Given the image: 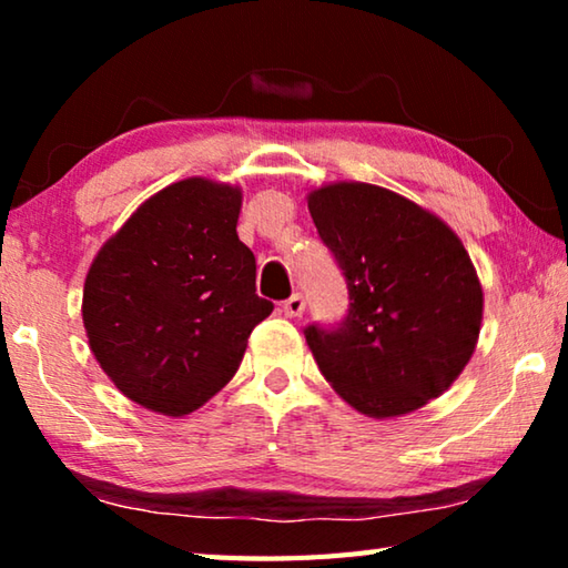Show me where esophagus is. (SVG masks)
<instances>
[{
    "label": "esophagus",
    "mask_w": 568,
    "mask_h": 568,
    "mask_svg": "<svg viewBox=\"0 0 568 568\" xmlns=\"http://www.w3.org/2000/svg\"><path fill=\"white\" fill-rule=\"evenodd\" d=\"M305 311V297L301 293H295L287 297V301L283 303V313L287 315V318H301Z\"/></svg>",
    "instance_id": "esophagus-1"
}]
</instances>
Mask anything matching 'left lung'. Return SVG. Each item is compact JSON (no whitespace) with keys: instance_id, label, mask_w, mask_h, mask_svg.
<instances>
[{"instance_id":"obj_1","label":"left lung","mask_w":568,"mask_h":568,"mask_svg":"<svg viewBox=\"0 0 568 568\" xmlns=\"http://www.w3.org/2000/svg\"><path fill=\"white\" fill-rule=\"evenodd\" d=\"M305 200L351 295L341 328L305 331L325 381L381 420L444 396L484 321V287L460 237L436 213L368 182H328Z\"/></svg>"}]
</instances>
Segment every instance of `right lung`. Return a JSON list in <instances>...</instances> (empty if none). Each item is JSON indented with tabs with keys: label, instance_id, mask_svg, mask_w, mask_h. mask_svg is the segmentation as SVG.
I'll return each instance as SVG.
<instances>
[{
	"label": "right lung",
	"instance_id": "add662e5",
	"mask_svg": "<svg viewBox=\"0 0 568 568\" xmlns=\"http://www.w3.org/2000/svg\"><path fill=\"white\" fill-rule=\"evenodd\" d=\"M240 207V185L172 182L104 240L84 277L92 355L124 398L160 416H190L223 390L273 313L255 295Z\"/></svg>",
	"mask_w": 568,
	"mask_h": 568
}]
</instances>
